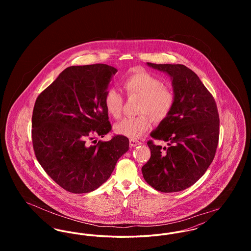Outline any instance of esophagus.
<instances>
[{"label": "esophagus", "instance_id": "obj_1", "mask_svg": "<svg viewBox=\"0 0 251 251\" xmlns=\"http://www.w3.org/2000/svg\"><path fill=\"white\" fill-rule=\"evenodd\" d=\"M129 142H130V146H131V147H135V146H137V145H141V144H142L140 141H137V140L132 139V138H131V139L129 140Z\"/></svg>", "mask_w": 251, "mask_h": 251}]
</instances>
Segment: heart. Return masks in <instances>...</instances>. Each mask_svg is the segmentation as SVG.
Here are the masks:
<instances>
[{"instance_id":"1","label":"heart","mask_w":251,"mask_h":251,"mask_svg":"<svg viewBox=\"0 0 251 251\" xmlns=\"http://www.w3.org/2000/svg\"><path fill=\"white\" fill-rule=\"evenodd\" d=\"M122 84L129 97L141 98L138 105V113L141 115L124 119L118 123L115 131L119 134L133 139L140 138L151 127L150 116L154 121H162L172 112L176 102L175 93L151 73L143 71L133 72L124 78ZM104 105L111 117L120 119L123 97L118 89L112 87L105 92Z\"/></svg>"}]
</instances>
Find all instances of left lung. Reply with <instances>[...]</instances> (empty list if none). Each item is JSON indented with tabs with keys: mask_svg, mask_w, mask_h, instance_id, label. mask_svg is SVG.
Wrapping results in <instances>:
<instances>
[{
	"mask_svg": "<svg viewBox=\"0 0 251 251\" xmlns=\"http://www.w3.org/2000/svg\"><path fill=\"white\" fill-rule=\"evenodd\" d=\"M148 65L171 77L176 102L170 115L151 133L169 147L148 141L151 154L142 174L157 191H182L202 177L215 158L219 139L217 106L199 76L184 65Z\"/></svg>",
	"mask_w": 251,
	"mask_h": 251,
	"instance_id": "obj_1",
	"label": "left lung"
}]
</instances>
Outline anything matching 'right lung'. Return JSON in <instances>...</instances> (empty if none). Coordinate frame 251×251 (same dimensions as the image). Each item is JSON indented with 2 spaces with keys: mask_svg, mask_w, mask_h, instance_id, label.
Returning a JSON list of instances; mask_svg holds the SVG:
<instances>
[{
  "mask_svg": "<svg viewBox=\"0 0 251 251\" xmlns=\"http://www.w3.org/2000/svg\"><path fill=\"white\" fill-rule=\"evenodd\" d=\"M117 72L105 64L72 66L36 98L32 116L35 155L66 191L95 190L129 150L124 135H114L107 142L94 140L112 130L104 95Z\"/></svg>",
  "mask_w": 251,
  "mask_h": 251,
  "instance_id": "obj_1",
  "label": "right lung"
}]
</instances>
